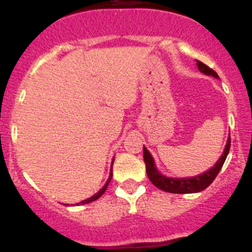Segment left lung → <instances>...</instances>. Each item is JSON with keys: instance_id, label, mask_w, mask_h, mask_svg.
<instances>
[{"instance_id": "obj_1", "label": "left lung", "mask_w": 252, "mask_h": 252, "mask_svg": "<svg viewBox=\"0 0 252 252\" xmlns=\"http://www.w3.org/2000/svg\"><path fill=\"white\" fill-rule=\"evenodd\" d=\"M197 66L198 70L201 73H203V74L211 75V77L216 78V79H220L218 74L213 70V69L207 66L206 64H203L202 62H199V60H197ZM230 146L231 137L228 136L223 153H222L220 159L217 160V162H216L212 168L206 170L204 173H202V174L195 175V177L184 178H173L161 174V173L158 170L157 164H155V160H154L151 153L144 146V161H145L146 165V174H148L151 183L157 187V188L164 190V192L179 193V194L202 192V190H204L207 187L211 186V183L215 180V178L217 177V174L220 173L221 168L223 166L224 160H226L227 155H228V151H230Z\"/></svg>"}]
</instances>
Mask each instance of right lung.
<instances>
[{
    "mask_svg": "<svg viewBox=\"0 0 252 252\" xmlns=\"http://www.w3.org/2000/svg\"><path fill=\"white\" fill-rule=\"evenodd\" d=\"M113 160H115V158H113ZM112 164H113V161H112ZM111 179H112V166H111V170H110V177H108L107 182H106V183H104V186L102 187V188L99 189L98 192L95 193V194H93L92 197L87 198V199H84V201H82V202H79V203H77V206H79V204H87V203H91V202L97 201V199H98V198L101 197V195L103 194L104 192H106V189H107V187H108V183H110V182H111ZM66 206H69V204H66Z\"/></svg>",
    "mask_w": 252,
    "mask_h": 252,
    "instance_id": "obj_1",
    "label": "right lung"
}]
</instances>
